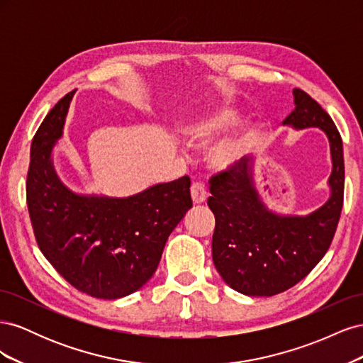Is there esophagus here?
Here are the masks:
<instances>
[{
  "instance_id": "obj_1",
  "label": "esophagus",
  "mask_w": 363,
  "mask_h": 363,
  "mask_svg": "<svg viewBox=\"0 0 363 363\" xmlns=\"http://www.w3.org/2000/svg\"><path fill=\"white\" fill-rule=\"evenodd\" d=\"M191 195H192V200L195 204H201L206 201V186L203 182H194L192 188H191Z\"/></svg>"
}]
</instances>
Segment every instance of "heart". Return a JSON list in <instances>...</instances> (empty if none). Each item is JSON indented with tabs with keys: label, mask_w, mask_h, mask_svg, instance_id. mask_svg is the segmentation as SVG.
Instances as JSON below:
<instances>
[{
	"label": "heart",
	"mask_w": 363,
	"mask_h": 363,
	"mask_svg": "<svg viewBox=\"0 0 363 363\" xmlns=\"http://www.w3.org/2000/svg\"><path fill=\"white\" fill-rule=\"evenodd\" d=\"M236 113L230 108H223V111H216L213 113H208L200 119H196L195 123L186 127V135H188L192 140H207L218 133H221L223 130L235 124ZM252 139H255V133L248 128L242 131L238 138L225 142V144L219 145L215 151L213 159L218 164L225 167V164L235 162L239 159L244 152L251 147Z\"/></svg>",
	"instance_id": "1"
}]
</instances>
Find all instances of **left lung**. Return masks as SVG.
<instances>
[{
	"mask_svg": "<svg viewBox=\"0 0 363 363\" xmlns=\"http://www.w3.org/2000/svg\"><path fill=\"white\" fill-rule=\"evenodd\" d=\"M295 108L283 124L320 127L330 140L332 196L309 216L268 212L252 188L250 160L213 174L207 204L215 215L212 257L215 268L235 291L272 296L303 280L335 238L344 204V151L339 131L324 108L301 89H294Z\"/></svg>",
	"mask_w": 363,
	"mask_h": 363,
	"instance_id": "obj_1",
	"label": "left lung"
}]
</instances>
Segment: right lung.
Returning <instances> with one entry per match:
<instances>
[{
  "instance_id": "1",
  "label": "right lung",
  "mask_w": 363,
  "mask_h": 363,
  "mask_svg": "<svg viewBox=\"0 0 363 363\" xmlns=\"http://www.w3.org/2000/svg\"><path fill=\"white\" fill-rule=\"evenodd\" d=\"M74 92L42 121L31 142L27 206L36 242L60 276L94 298L136 292L157 269L168 236L192 207L188 175L128 199L68 191L51 163Z\"/></svg>"
}]
</instances>
